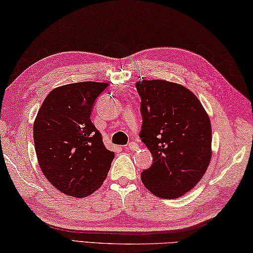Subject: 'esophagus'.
<instances>
[{
  "label": "esophagus",
  "instance_id": "34e87169",
  "mask_svg": "<svg viewBox=\"0 0 253 253\" xmlns=\"http://www.w3.org/2000/svg\"><path fill=\"white\" fill-rule=\"evenodd\" d=\"M126 149L131 150V151H136L137 144H136V143H134V142H130V143H128V145H127Z\"/></svg>",
  "mask_w": 253,
  "mask_h": 253
}]
</instances>
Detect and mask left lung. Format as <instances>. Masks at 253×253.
Returning <instances> with one entry per match:
<instances>
[{"instance_id":"1","label":"left lung","mask_w":253,"mask_h":253,"mask_svg":"<svg viewBox=\"0 0 253 253\" xmlns=\"http://www.w3.org/2000/svg\"><path fill=\"white\" fill-rule=\"evenodd\" d=\"M141 97L140 137L153 156L141 173L152 194L173 199L183 196L206 171L211 157V121L195 94L165 80L135 84Z\"/></svg>"}]
</instances>
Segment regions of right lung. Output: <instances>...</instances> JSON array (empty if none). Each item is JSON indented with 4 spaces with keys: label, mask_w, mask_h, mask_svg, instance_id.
<instances>
[{
    "label": "right lung",
    "mask_w": 253,
    "mask_h": 253,
    "mask_svg": "<svg viewBox=\"0 0 253 253\" xmlns=\"http://www.w3.org/2000/svg\"><path fill=\"white\" fill-rule=\"evenodd\" d=\"M108 84L77 83L56 88L46 97L34 123L38 164L61 193L85 197L102 185L114 153L90 120L93 104Z\"/></svg>",
    "instance_id": "right-lung-1"
}]
</instances>
